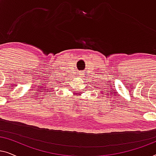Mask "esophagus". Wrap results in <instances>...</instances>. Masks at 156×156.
I'll use <instances>...</instances> for the list:
<instances>
[{"mask_svg":"<svg viewBox=\"0 0 156 156\" xmlns=\"http://www.w3.org/2000/svg\"><path fill=\"white\" fill-rule=\"evenodd\" d=\"M79 74H80V76L84 75V72H80V73H79Z\"/></svg>","mask_w":156,"mask_h":156,"instance_id":"34e87169","label":"esophagus"}]
</instances>
